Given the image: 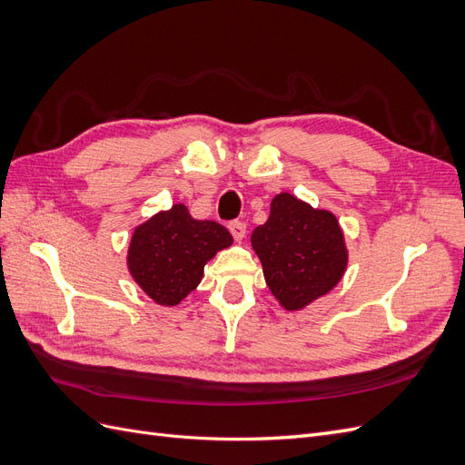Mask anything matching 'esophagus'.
<instances>
[{"instance_id":"obj_1","label":"esophagus","mask_w":465,"mask_h":465,"mask_svg":"<svg viewBox=\"0 0 465 465\" xmlns=\"http://www.w3.org/2000/svg\"><path fill=\"white\" fill-rule=\"evenodd\" d=\"M229 231H231L234 241L241 242L242 238L246 236V224L242 221H232V223H229Z\"/></svg>"}]
</instances>
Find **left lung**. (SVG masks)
Wrapping results in <instances>:
<instances>
[{"instance_id":"1","label":"left lung","mask_w":465,"mask_h":465,"mask_svg":"<svg viewBox=\"0 0 465 465\" xmlns=\"http://www.w3.org/2000/svg\"><path fill=\"white\" fill-rule=\"evenodd\" d=\"M265 283L285 311H301L330 292L345 273L343 232L330 211L277 193L272 213L252 232Z\"/></svg>"}]
</instances>
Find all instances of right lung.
I'll return each instance as SVG.
<instances>
[{
  "label": "right lung",
  "instance_id": "obj_1",
  "mask_svg": "<svg viewBox=\"0 0 465 465\" xmlns=\"http://www.w3.org/2000/svg\"><path fill=\"white\" fill-rule=\"evenodd\" d=\"M231 244L232 236L223 224L193 219L178 203L134 231L128 267L154 302L174 306L200 285L205 263Z\"/></svg>",
  "mask_w": 465,
  "mask_h": 465
}]
</instances>
